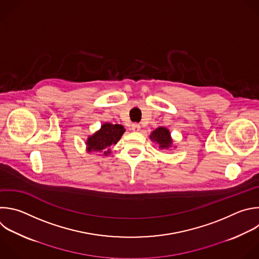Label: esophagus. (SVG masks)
<instances>
[{"label":"esophagus","instance_id":"34e87169","mask_svg":"<svg viewBox=\"0 0 259 259\" xmlns=\"http://www.w3.org/2000/svg\"><path fill=\"white\" fill-rule=\"evenodd\" d=\"M131 129L134 131V132H138L140 130V125L138 123H133L132 126H131Z\"/></svg>","mask_w":259,"mask_h":259}]
</instances>
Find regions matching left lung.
<instances>
[{
    "label": "left lung",
    "mask_w": 259,
    "mask_h": 259,
    "mask_svg": "<svg viewBox=\"0 0 259 259\" xmlns=\"http://www.w3.org/2000/svg\"><path fill=\"white\" fill-rule=\"evenodd\" d=\"M150 139L156 142L158 144V148L160 149H167L171 145V138L169 136V132L163 127L155 129L151 133Z\"/></svg>",
    "instance_id": "obj_1"
}]
</instances>
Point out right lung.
<instances>
[{"mask_svg": "<svg viewBox=\"0 0 259 259\" xmlns=\"http://www.w3.org/2000/svg\"><path fill=\"white\" fill-rule=\"evenodd\" d=\"M124 132L125 129L122 125H113L110 123H106L102 126L100 131L95 133L86 141L88 150L90 152H95L108 149L112 144H116L120 140ZM109 152L110 150H108V152L105 151V154Z\"/></svg>", "mask_w": 259, "mask_h": 259, "instance_id": "1", "label": "right lung"}]
</instances>
